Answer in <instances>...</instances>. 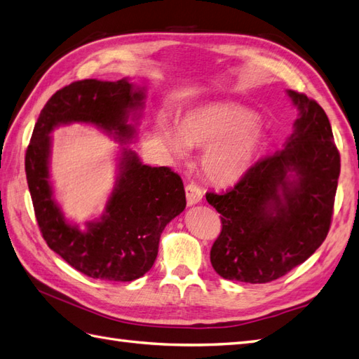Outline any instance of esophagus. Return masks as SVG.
Wrapping results in <instances>:
<instances>
[{
	"mask_svg": "<svg viewBox=\"0 0 359 359\" xmlns=\"http://www.w3.org/2000/svg\"><path fill=\"white\" fill-rule=\"evenodd\" d=\"M185 193H187L188 206H193V205H197L198 202H202L203 191L198 185H196V183H188L185 188Z\"/></svg>",
	"mask_w": 359,
	"mask_h": 359,
	"instance_id": "1",
	"label": "esophagus"
}]
</instances>
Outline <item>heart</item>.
Returning <instances> with one entry per match:
<instances>
[{
  "mask_svg": "<svg viewBox=\"0 0 359 359\" xmlns=\"http://www.w3.org/2000/svg\"><path fill=\"white\" fill-rule=\"evenodd\" d=\"M157 137L170 153L185 154V148H205L200 165L217 185H232L251 171L264 145L258 114L236 104H210L189 111L176 131L159 125Z\"/></svg>",
  "mask_w": 359,
  "mask_h": 359,
  "instance_id": "b5f03b06",
  "label": "heart"
}]
</instances>
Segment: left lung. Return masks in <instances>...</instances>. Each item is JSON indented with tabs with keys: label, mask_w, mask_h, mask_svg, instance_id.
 <instances>
[{
	"label": "left lung",
	"mask_w": 359,
	"mask_h": 359,
	"mask_svg": "<svg viewBox=\"0 0 359 359\" xmlns=\"http://www.w3.org/2000/svg\"><path fill=\"white\" fill-rule=\"evenodd\" d=\"M298 119L285 147L257 162L226 193H208L222 214L211 248L220 277L269 283L304 263L327 237L339 177V153L327 114L287 90Z\"/></svg>",
	"instance_id": "8db88e82"
}]
</instances>
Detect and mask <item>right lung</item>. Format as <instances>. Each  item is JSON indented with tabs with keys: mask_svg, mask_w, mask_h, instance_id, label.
I'll list each match as a JSON object with an SVG mask.
<instances>
[{
	"mask_svg": "<svg viewBox=\"0 0 359 359\" xmlns=\"http://www.w3.org/2000/svg\"><path fill=\"white\" fill-rule=\"evenodd\" d=\"M145 88L121 81L72 82L48 99L26 153V176L33 208L48 248L91 278L133 281L147 273L159 251L161 234L185 210V189L168 166L144 165L136 151L121 147L114 188L102 215L81 229L65 219L50 180L52 131L88 123L119 144L137 136ZM132 122L130 123L129 121Z\"/></svg>",
	"mask_w": 359,
	"mask_h": 359,
	"instance_id": "right-lung-1",
	"label": "right lung"
}]
</instances>
